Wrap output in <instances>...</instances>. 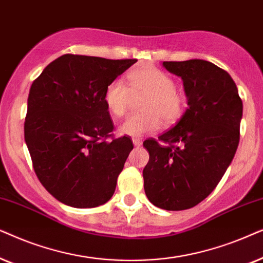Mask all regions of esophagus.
I'll use <instances>...</instances> for the list:
<instances>
[{"label":"esophagus","mask_w":263,"mask_h":263,"mask_svg":"<svg viewBox=\"0 0 263 263\" xmlns=\"http://www.w3.org/2000/svg\"><path fill=\"white\" fill-rule=\"evenodd\" d=\"M132 142H134V145L135 146H141L142 145V139L141 138H132Z\"/></svg>","instance_id":"obj_1"}]
</instances>
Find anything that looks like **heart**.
<instances>
[{
    "instance_id": "heart-1",
    "label": "heart",
    "mask_w": 263,
    "mask_h": 263,
    "mask_svg": "<svg viewBox=\"0 0 263 263\" xmlns=\"http://www.w3.org/2000/svg\"><path fill=\"white\" fill-rule=\"evenodd\" d=\"M145 93L139 109L119 126L122 135L141 137L156 131L162 124H173L184 110V97L174 89V80L156 67L135 69L127 76V86L121 79H114L104 90V103L115 117H122L127 110L131 95Z\"/></svg>"
}]
</instances>
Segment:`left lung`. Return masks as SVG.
I'll list each match as a JSON object with an SVG mask.
<instances>
[{
	"label": "left lung",
	"mask_w": 263,
	"mask_h": 263,
	"mask_svg": "<svg viewBox=\"0 0 263 263\" xmlns=\"http://www.w3.org/2000/svg\"><path fill=\"white\" fill-rule=\"evenodd\" d=\"M183 80L187 108L170 131L143 143L149 162L143 170L145 195L166 211H184L216 187L239 143L243 103L226 71L205 60L164 61Z\"/></svg>",
	"instance_id": "left-lung-1"
}]
</instances>
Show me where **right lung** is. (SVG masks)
<instances>
[{
    "label": "right lung",
    "instance_id": "1",
    "mask_svg": "<svg viewBox=\"0 0 263 263\" xmlns=\"http://www.w3.org/2000/svg\"><path fill=\"white\" fill-rule=\"evenodd\" d=\"M136 62L66 54L31 85L25 142L38 179L58 201L93 208L113 196L134 144L111 138L104 90Z\"/></svg>",
    "mask_w": 263,
    "mask_h": 263
}]
</instances>
